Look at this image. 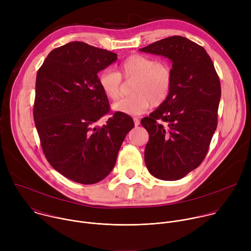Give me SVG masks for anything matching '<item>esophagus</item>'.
Wrapping results in <instances>:
<instances>
[{
    "mask_svg": "<svg viewBox=\"0 0 251 251\" xmlns=\"http://www.w3.org/2000/svg\"><path fill=\"white\" fill-rule=\"evenodd\" d=\"M133 120H134V123H135V126H138V125H140V120L138 119V118H136V117H134L133 118Z\"/></svg>",
    "mask_w": 251,
    "mask_h": 251,
    "instance_id": "1",
    "label": "esophagus"
}]
</instances>
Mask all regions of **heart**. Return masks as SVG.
I'll return each mask as SVG.
<instances>
[{"instance_id":"1","label":"heart","mask_w":251,"mask_h":251,"mask_svg":"<svg viewBox=\"0 0 251 251\" xmlns=\"http://www.w3.org/2000/svg\"><path fill=\"white\" fill-rule=\"evenodd\" d=\"M133 81L131 96L112 105L113 110L127 115L144 113L152 104L160 106L168 98L173 82L170 66L151 56L133 53L122 60L117 71L105 69L98 75V83L104 95L109 100L119 98L122 80Z\"/></svg>"}]
</instances>
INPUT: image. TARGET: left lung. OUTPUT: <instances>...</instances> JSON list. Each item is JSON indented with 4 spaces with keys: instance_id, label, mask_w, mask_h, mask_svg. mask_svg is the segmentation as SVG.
Wrapping results in <instances>:
<instances>
[{
    "instance_id": "8db88e82",
    "label": "left lung",
    "mask_w": 251,
    "mask_h": 251,
    "mask_svg": "<svg viewBox=\"0 0 251 251\" xmlns=\"http://www.w3.org/2000/svg\"><path fill=\"white\" fill-rule=\"evenodd\" d=\"M140 50L173 62L168 98L141 120L149 133L145 164L160 180H180L201 164L208 151L218 126L220 78L205 50L180 35Z\"/></svg>"
}]
</instances>
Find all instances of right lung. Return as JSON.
<instances>
[{
	"instance_id": "right-lung-1",
	"label": "right lung",
	"mask_w": 251,
	"mask_h": 251,
	"mask_svg": "<svg viewBox=\"0 0 251 251\" xmlns=\"http://www.w3.org/2000/svg\"><path fill=\"white\" fill-rule=\"evenodd\" d=\"M116 59L114 52L73 42L51 50L38 71L33 119L44 154L53 169L79 184H95L110 174L134 127L120 112L96 124L110 114L97 74Z\"/></svg>"
}]
</instances>
